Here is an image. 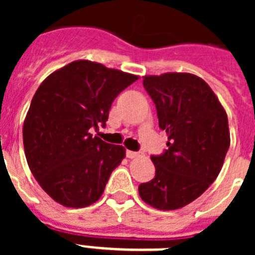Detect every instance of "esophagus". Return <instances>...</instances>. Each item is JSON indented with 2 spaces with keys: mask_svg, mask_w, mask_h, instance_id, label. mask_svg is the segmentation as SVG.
I'll list each match as a JSON object with an SVG mask.
<instances>
[{
  "mask_svg": "<svg viewBox=\"0 0 255 255\" xmlns=\"http://www.w3.org/2000/svg\"><path fill=\"white\" fill-rule=\"evenodd\" d=\"M126 155H128V158H138V157H143V153L139 152H132V150H128L126 152Z\"/></svg>",
  "mask_w": 255,
  "mask_h": 255,
  "instance_id": "obj_1",
  "label": "esophagus"
}]
</instances>
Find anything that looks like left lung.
Masks as SVG:
<instances>
[{"mask_svg": "<svg viewBox=\"0 0 255 255\" xmlns=\"http://www.w3.org/2000/svg\"><path fill=\"white\" fill-rule=\"evenodd\" d=\"M143 85L166 130L168 149L152 155L155 176L139 185L150 207L175 211L203 194L217 179L230 147L225 108L203 79L189 73L145 75Z\"/></svg>", "mask_w": 255, "mask_h": 255, "instance_id": "obj_1", "label": "left lung"}]
</instances>
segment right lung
I'll return each instance as SVG.
<instances>
[{"label":"right lung","mask_w":255,"mask_h":255,"mask_svg":"<svg viewBox=\"0 0 255 255\" xmlns=\"http://www.w3.org/2000/svg\"><path fill=\"white\" fill-rule=\"evenodd\" d=\"M138 79L78 60L53 71L37 89L22 126L24 150L40 188L61 206L83 208L102 197L126 150L89 130L106 125L115 98Z\"/></svg>","instance_id":"add662e5"}]
</instances>
